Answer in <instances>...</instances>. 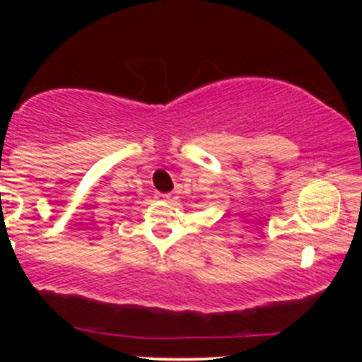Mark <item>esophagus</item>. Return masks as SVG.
Wrapping results in <instances>:
<instances>
[{
	"label": "esophagus",
	"mask_w": 362,
	"mask_h": 362,
	"mask_svg": "<svg viewBox=\"0 0 362 362\" xmlns=\"http://www.w3.org/2000/svg\"><path fill=\"white\" fill-rule=\"evenodd\" d=\"M170 197H172L170 194H158V199H160V201H170Z\"/></svg>",
	"instance_id": "1"
}]
</instances>
